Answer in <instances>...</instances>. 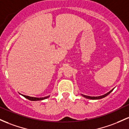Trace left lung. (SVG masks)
Returning <instances> with one entry per match:
<instances>
[{"label":"left lung","instance_id":"obj_1","mask_svg":"<svg viewBox=\"0 0 129 129\" xmlns=\"http://www.w3.org/2000/svg\"><path fill=\"white\" fill-rule=\"evenodd\" d=\"M113 90V89L112 90H110V92H108V93H107V94L103 95H101V96H98V97H90V96H87V95H83L81 94L84 97H85L86 99H92V100H97V99H102L104 98V97H105L106 96H107L109 94H110V93L112 92V90Z\"/></svg>","mask_w":129,"mask_h":129}]
</instances>
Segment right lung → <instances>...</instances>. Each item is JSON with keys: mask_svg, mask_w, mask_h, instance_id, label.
Masks as SVG:
<instances>
[{"mask_svg": "<svg viewBox=\"0 0 129 129\" xmlns=\"http://www.w3.org/2000/svg\"><path fill=\"white\" fill-rule=\"evenodd\" d=\"M22 95V94H21ZM23 97H24L25 98H26L28 100H31V101H38V100H44V99H46L47 98H48L49 97V96H47V97H40V98H37V97H30V96H27V95H22Z\"/></svg>", "mask_w": 129, "mask_h": 129, "instance_id": "obj_1", "label": "right lung"}]
</instances>
